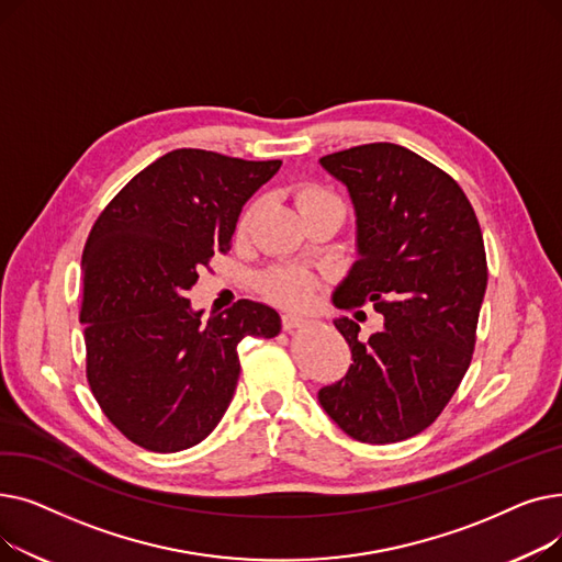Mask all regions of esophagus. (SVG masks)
<instances>
[{"instance_id": "esophagus-1", "label": "esophagus", "mask_w": 562, "mask_h": 562, "mask_svg": "<svg viewBox=\"0 0 562 562\" xmlns=\"http://www.w3.org/2000/svg\"><path fill=\"white\" fill-rule=\"evenodd\" d=\"M305 323H307V318H303L301 314H284V316H282V328H284V330L301 328V326H305Z\"/></svg>"}]
</instances>
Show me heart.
<instances>
[{"label":"heart","mask_w":562,"mask_h":562,"mask_svg":"<svg viewBox=\"0 0 562 562\" xmlns=\"http://www.w3.org/2000/svg\"><path fill=\"white\" fill-rule=\"evenodd\" d=\"M293 200H296V206L301 214L312 210V206H321V204L339 206V200L328 189L316 187V184L299 187L296 193H293ZM255 212H257V204H250L241 216V227L250 225ZM263 286L276 303L286 305V307H303L312 299L314 276L307 271H301V269H278L263 280Z\"/></svg>","instance_id":"1"}]
</instances>
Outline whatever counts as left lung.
I'll use <instances>...</instances> for the list:
<instances>
[{"label":"left lung","instance_id":"left-lung-1","mask_svg":"<svg viewBox=\"0 0 562 562\" xmlns=\"http://www.w3.org/2000/svg\"><path fill=\"white\" fill-rule=\"evenodd\" d=\"M318 161L346 184L358 225V261L333 303H371L385 318L369 339L352 318H335L352 364L318 403L352 439L392 445L428 428L469 369L487 286L483 232L453 177L403 145L367 143Z\"/></svg>","mask_w":562,"mask_h":562}]
</instances>
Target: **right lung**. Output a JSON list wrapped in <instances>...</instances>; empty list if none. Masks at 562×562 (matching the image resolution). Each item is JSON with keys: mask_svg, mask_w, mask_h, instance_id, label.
Listing matches in <instances>:
<instances>
[{"mask_svg": "<svg viewBox=\"0 0 562 562\" xmlns=\"http://www.w3.org/2000/svg\"><path fill=\"white\" fill-rule=\"evenodd\" d=\"M282 161L182 147L143 168L95 221L81 255L86 378L109 422L155 453L191 449L223 419L236 346L271 339L280 314L239 301L202 321L187 291L227 252L252 193Z\"/></svg>", "mask_w": 562, "mask_h": 562, "instance_id": "1", "label": "right lung"}]
</instances>
